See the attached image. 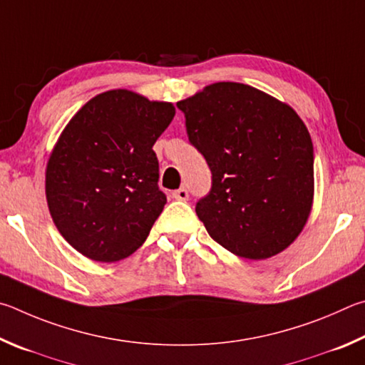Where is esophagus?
Instances as JSON below:
<instances>
[{"mask_svg":"<svg viewBox=\"0 0 365 365\" xmlns=\"http://www.w3.org/2000/svg\"><path fill=\"white\" fill-rule=\"evenodd\" d=\"M173 199H176V200H187V199H189V192H187V189L181 187V189L175 190V192H173Z\"/></svg>","mask_w":365,"mask_h":365,"instance_id":"1","label":"esophagus"}]
</instances>
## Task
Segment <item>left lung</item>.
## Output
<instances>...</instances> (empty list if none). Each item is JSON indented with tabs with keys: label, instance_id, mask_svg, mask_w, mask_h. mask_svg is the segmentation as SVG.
Returning a JSON list of instances; mask_svg holds the SVG:
<instances>
[{
	"label": "left lung",
	"instance_id": "obj_1",
	"mask_svg": "<svg viewBox=\"0 0 365 365\" xmlns=\"http://www.w3.org/2000/svg\"><path fill=\"white\" fill-rule=\"evenodd\" d=\"M212 170L195 212L229 252L266 259L302 234L314 200V150L299 115L271 94L220 81L178 102Z\"/></svg>",
	"mask_w": 365,
	"mask_h": 365
}]
</instances>
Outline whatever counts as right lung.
<instances>
[{
  "instance_id": "obj_1",
  "label": "right lung",
  "mask_w": 365,
  "mask_h": 365,
  "mask_svg": "<svg viewBox=\"0 0 365 365\" xmlns=\"http://www.w3.org/2000/svg\"><path fill=\"white\" fill-rule=\"evenodd\" d=\"M171 102L110 89L76 112L46 165V200L57 231L99 263L144 244L166 197L152 145L175 117Z\"/></svg>"
}]
</instances>
